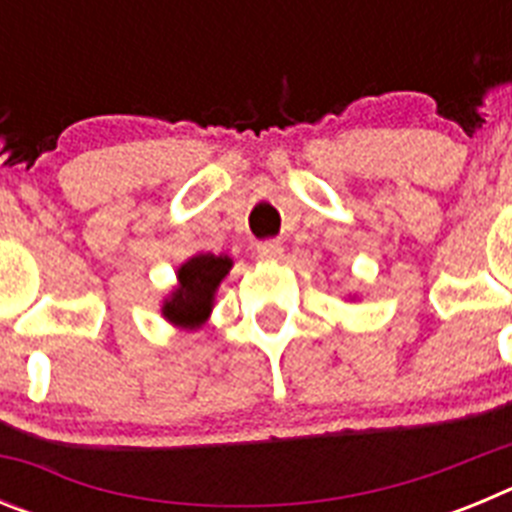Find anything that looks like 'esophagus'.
<instances>
[{
  "label": "esophagus",
  "mask_w": 512,
  "mask_h": 512,
  "mask_svg": "<svg viewBox=\"0 0 512 512\" xmlns=\"http://www.w3.org/2000/svg\"><path fill=\"white\" fill-rule=\"evenodd\" d=\"M256 253H259V259H264V261H277V259H282L284 248L279 241H264L256 246Z\"/></svg>",
  "instance_id": "34e87169"
}]
</instances>
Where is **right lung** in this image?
Masks as SVG:
<instances>
[{
	"label": "right lung",
	"instance_id": "add662e5",
	"mask_svg": "<svg viewBox=\"0 0 512 512\" xmlns=\"http://www.w3.org/2000/svg\"><path fill=\"white\" fill-rule=\"evenodd\" d=\"M233 269V259L220 253H194L176 269V284L161 300V318L179 330H197L210 320L217 287Z\"/></svg>",
	"mask_w": 512,
	"mask_h": 512
}]
</instances>
